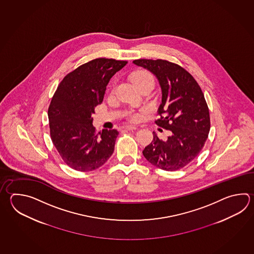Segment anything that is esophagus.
I'll list each match as a JSON object with an SVG mask.
<instances>
[{"label":"esophagus","mask_w":254,"mask_h":254,"mask_svg":"<svg viewBox=\"0 0 254 254\" xmlns=\"http://www.w3.org/2000/svg\"><path fill=\"white\" fill-rule=\"evenodd\" d=\"M123 128L126 130H135L137 127H136L135 126H131V125H130V126H125Z\"/></svg>","instance_id":"obj_1"}]
</instances>
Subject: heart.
<instances>
[{"label": "heart", "mask_w": 254, "mask_h": 254, "mask_svg": "<svg viewBox=\"0 0 254 254\" xmlns=\"http://www.w3.org/2000/svg\"><path fill=\"white\" fill-rule=\"evenodd\" d=\"M131 79L134 84H137V83L141 82V81H144V80H147V79H152L153 80V77L151 76L150 74L146 71H143V70H140V71H136V72L133 73V75L131 76ZM141 116L142 113H135V114H132L130 116V119L132 121H137L141 119Z\"/></svg>", "instance_id": "heart-1"}]
</instances>
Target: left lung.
Listing matches in <instances>:
<instances>
[{
    "instance_id": "1",
    "label": "left lung",
    "mask_w": 254,
    "mask_h": 254,
    "mask_svg": "<svg viewBox=\"0 0 254 254\" xmlns=\"http://www.w3.org/2000/svg\"><path fill=\"white\" fill-rule=\"evenodd\" d=\"M133 63L154 74L160 85V119L155 123L170 131L166 140L154 139L143 155L153 166L176 171L201 152L210 131V114L202 89L185 68L164 60H135Z\"/></svg>"
}]
</instances>
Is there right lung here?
<instances>
[{"label":"right lung","instance_id":"obj_1","mask_svg":"<svg viewBox=\"0 0 254 254\" xmlns=\"http://www.w3.org/2000/svg\"><path fill=\"white\" fill-rule=\"evenodd\" d=\"M127 62L99 58L68 73L60 83L48 110L52 143L67 166L77 171L99 168L114 152L116 129L99 134L92 114L102 103L110 78Z\"/></svg>","mask_w":254,"mask_h":254}]
</instances>
